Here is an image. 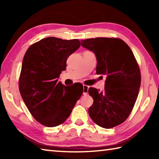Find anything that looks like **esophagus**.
I'll return each instance as SVG.
<instances>
[{"mask_svg":"<svg viewBox=\"0 0 159 159\" xmlns=\"http://www.w3.org/2000/svg\"><path fill=\"white\" fill-rule=\"evenodd\" d=\"M88 89H89V86L87 85H83V95H87L88 92Z\"/></svg>","mask_w":159,"mask_h":159,"instance_id":"1","label":"esophagus"}]
</instances>
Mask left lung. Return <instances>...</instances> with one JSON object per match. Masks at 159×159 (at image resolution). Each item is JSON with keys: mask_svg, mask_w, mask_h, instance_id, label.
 Wrapping results in <instances>:
<instances>
[{"mask_svg": "<svg viewBox=\"0 0 159 159\" xmlns=\"http://www.w3.org/2000/svg\"><path fill=\"white\" fill-rule=\"evenodd\" d=\"M95 53L97 74L106 76L104 90L88 89L93 104L88 113L97 125L111 128L127 119L138 98L141 74L130 47L121 39L95 38L80 41Z\"/></svg>", "mask_w": 159, "mask_h": 159, "instance_id": "8db88e82", "label": "left lung"}]
</instances>
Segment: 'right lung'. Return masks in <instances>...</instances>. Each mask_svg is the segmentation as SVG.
<instances>
[{"mask_svg": "<svg viewBox=\"0 0 159 159\" xmlns=\"http://www.w3.org/2000/svg\"><path fill=\"white\" fill-rule=\"evenodd\" d=\"M80 46L78 39L48 37L26 50L19 88L29 111L42 125L52 128L63 123L82 95L80 83L66 86L58 82L66 60Z\"/></svg>", "mask_w": 159, "mask_h": 159, "instance_id": "1", "label": "right lung"}]
</instances>
